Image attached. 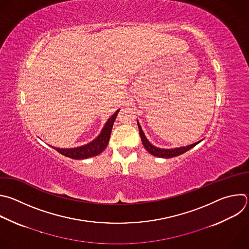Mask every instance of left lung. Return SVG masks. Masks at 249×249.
Listing matches in <instances>:
<instances>
[{"mask_svg": "<svg viewBox=\"0 0 249 249\" xmlns=\"http://www.w3.org/2000/svg\"><path fill=\"white\" fill-rule=\"evenodd\" d=\"M138 127H139V131H140V136L142 139V142L143 144V146L145 147V149L152 155L157 156V157H163V158H171V157H175L178 155H181L183 153H185L186 151L190 150L191 148H193L194 146H196L199 142H195L193 144L187 145V146H183V147H178V148H171V149H164V148H158L154 145H152L145 138L140 124L138 123Z\"/></svg>", "mask_w": 249, "mask_h": 249, "instance_id": "1", "label": "left lung"}]
</instances>
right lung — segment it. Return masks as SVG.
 Wrapping results in <instances>:
<instances>
[{
	"label": "right lung",
	"instance_id": "add662e5",
	"mask_svg": "<svg viewBox=\"0 0 249 249\" xmlns=\"http://www.w3.org/2000/svg\"><path fill=\"white\" fill-rule=\"evenodd\" d=\"M118 112H119V109L107 120L99 137L95 139L93 142H91L90 143L83 146L75 147V148H57V147H53V148L56 151H58L60 154L72 159H86V158L93 157L100 154L107 147L109 142L112 126Z\"/></svg>",
	"mask_w": 249,
	"mask_h": 249
}]
</instances>
